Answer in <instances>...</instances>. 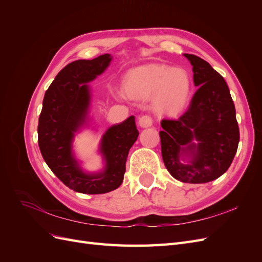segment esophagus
I'll return each mask as SVG.
<instances>
[{
	"label": "esophagus",
	"instance_id": "1",
	"mask_svg": "<svg viewBox=\"0 0 262 262\" xmlns=\"http://www.w3.org/2000/svg\"><path fill=\"white\" fill-rule=\"evenodd\" d=\"M152 124H153L152 118H150V117L147 116V115L142 116V117L139 119V125L141 126V128H148V126H150Z\"/></svg>",
	"mask_w": 262,
	"mask_h": 262
}]
</instances>
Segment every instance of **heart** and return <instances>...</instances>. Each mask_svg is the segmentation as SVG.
<instances>
[{
  "mask_svg": "<svg viewBox=\"0 0 262 262\" xmlns=\"http://www.w3.org/2000/svg\"><path fill=\"white\" fill-rule=\"evenodd\" d=\"M124 90L131 97H152L156 113L176 116L187 107L191 81L186 71L161 64L134 69L125 75Z\"/></svg>",
  "mask_w": 262,
  "mask_h": 262,
  "instance_id": "obj_1",
  "label": "heart"
}]
</instances>
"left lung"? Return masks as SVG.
<instances>
[{"mask_svg":"<svg viewBox=\"0 0 262 262\" xmlns=\"http://www.w3.org/2000/svg\"><path fill=\"white\" fill-rule=\"evenodd\" d=\"M184 55L191 63L198 90L184 115L177 120H162V156L175 179L205 184L217 179L231 166L239 143V129L223 76L196 55Z\"/></svg>","mask_w":262,"mask_h":262,"instance_id":"1","label":"left lung"}]
</instances>
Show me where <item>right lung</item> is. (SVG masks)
Masks as SVG:
<instances>
[{"label":"right lung","instance_id":"obj_1","mask_svg":"<svg viewBox=\"0 0 262 262\" xmlns=\"http://www.w3.org/2000/svg\"><path fill=\"white\" fill-rule=\"evenodd\" d=\"M112 60L106 53L69 63L47 90L39 116L38 144L45 162L67 187L85 194L107 193L122 184L126 157L139 137L134 116L108 128L99 145L105 166L97 172L85 171L74 155L75 133L91 120L87 83L104 73Z\"/></svg>","mask_w":262,"mask_h":262}]
</instances>
